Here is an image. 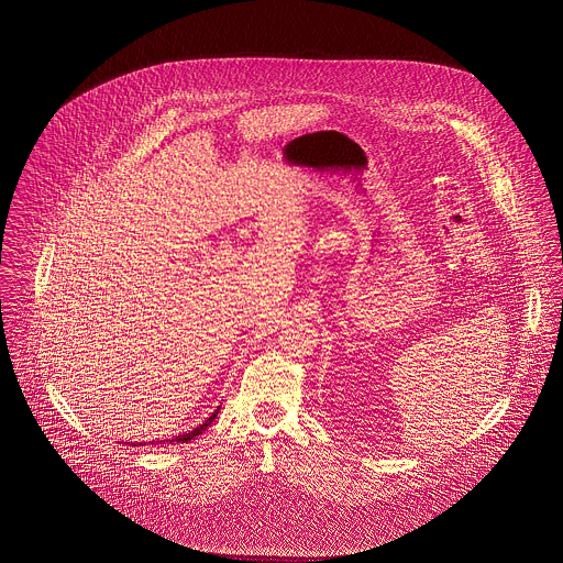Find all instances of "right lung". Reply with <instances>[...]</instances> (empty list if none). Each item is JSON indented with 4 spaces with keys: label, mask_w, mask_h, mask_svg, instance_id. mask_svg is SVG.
Here are the masks:
<instances>
[{
    "label": "right lung",
    "mask_w": 563,
    "mask_h": 563,
    "mask_svg": "<svg viewBox=\"0 0 563 563\" xmlns=\"http://www.w3.org/2000/svg\"><path fill=\"white\" fill-rule=\"evenodd\" d=\"M217 413H219V407L214 409L213 413L200 424V427H196L194 430H188V432H184V434H179V437H175V439H170V443L175 441V443H188V441H191L194 437H198V434H202V430L209 429L211 427V422H213L214 418H217Z\"/></svg>",
    "instance_id": "add662e5"
}]
</instances>
